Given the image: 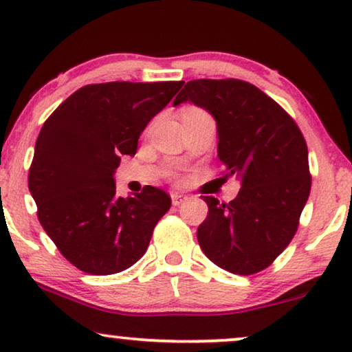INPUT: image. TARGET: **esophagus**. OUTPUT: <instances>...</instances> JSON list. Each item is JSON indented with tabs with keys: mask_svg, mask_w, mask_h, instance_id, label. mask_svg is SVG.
Returning <instances> with one entry per match:
<instances>
[{
	"mask_svg": "<svg viewBox=\"0 0 352 352\" xmlns=\"http://www.w3.org/2000/svg\"><path fill=\"white\" fill-rule=\"evenodd\" d=\"M186 200H187V197H186V195H181V194H171V201H173V205H175V206H179V205H182V204H184Z\"/></svg>",
	"mask_w": 352,
	"mask_h": 352,
	"instance_id": "1",
	"label": "esophagus"
}]
</instances>
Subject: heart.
<instances>
[{
    "instance_id": "heart-1",
    "label": "heart",
    "mask_w": 352,
    "mask_h": 352,
    "mask_svg": "<svg viewBox=\"0 0 352 352\" xmlns=\"http://www.w3.org/2000/svg\"><path fill=\"white\" fill-rule=\"evenodd\" d=\"M205 110H201L199 107H187L184 109V112H182V120H187V118H197V117H206Z\"/></svg>"
}]
</instances>
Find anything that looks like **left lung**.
<instances>
[{
  "instance_id": "8db88e82",
  "label": "left lung",
  "mask_w": 352,
  "mask_h": 352,
  "mask_svg": "<svg viewBox=\"0 0 352 352\" xmlns=\"http://www.w3.org/2000/svg\"><path fill=\"white\" fill-rule=\"evenodd\" d=\"M192 102L213 115L224 179L239 177L229 204L204 197L197 229L216 266L240 276L266 269L292 242L311 192L305 138L276 100L242 80H192L173 105Z\"/></svg>"
}]
</instances>
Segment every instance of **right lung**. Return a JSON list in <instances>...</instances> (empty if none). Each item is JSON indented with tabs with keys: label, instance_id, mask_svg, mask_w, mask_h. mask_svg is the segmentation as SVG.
Returning a JSON list of instances; mask_svg holds the SVG:
<instances>
[{
	"label": "right lung",
	"instance_id": "obj_1",
	"mask_svg": "<svg viewBox=\"0 0 352 352\" xmlns=\"http://www.w3.org/2000/svg\"><path fill=\"white\" fill-rule=\"evenodd\" d=\"M182 85H88L43 124L28 189L43 229L80 271L109 276L131 267L170 210V195L152 186L126 199L118 197L113 175L122 155L136 153L144 128Z\"/></svg>",
	"mask_w": 352,
	"mask_h": 352
}]
</instances>
